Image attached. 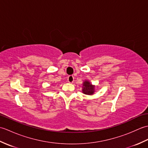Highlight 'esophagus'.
<instances>
[{
    "label": "esophagus",
    "instance_id": "esophagus-1",
    "mask_svg": "<svg viewBox=\"0 0 148 148\" xmlns=\"http://www.w3.org/2000/svg\"><path fill=\"white\" fill-rule=\"evenodd\" d=\"M67 81L69 83H72L74 81V77L73 76H69L67 78Z\"/></svg>",
    "mask_w": 148,
    "mask_h": 148
}]
</instances>
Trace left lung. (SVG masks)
I'll return each instance as SVG.
<instances>
[{"instance_id": "left-lung-1", "label": "left lung", "mask_w": 148, "mask_h": 148, "mask_svg": "<svg viewBox=\"0 0 148 148\" xmlns=\"http://www.w3.org/2000/svg\"><path fill=\"white\" fill-rule=\"evenodd\" d=\"M82 92L85 95H92L95 92V86L88 80H84L83 83Z\"/></svg>"}]
</instances>
